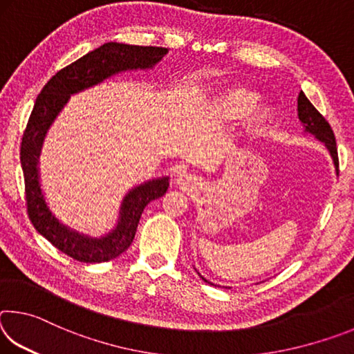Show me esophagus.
Instances as JSON below:
<instances>
[{
  "mask_svg": "<svg viewBox=\"0 0 354 354\" xmlns=\"http://www.w3.org/2000/svg\"><path fill=\"white\" fill-rule=\"evenodd\" d=\"M178 184L181 185L184 190H192V189H196V185H200V179L198 176L194 175V173L184 171L178 176Z\"/></svg>",
  "mask_w": 354,
  "mask_h": 354,
  "instance_id": "1",
  "label": "esophagus"
}]
</instances>
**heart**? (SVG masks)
Wrapping results in <instances>:
<instances>
[{
	"mask_svg": "<svg viewBox=\"0 0 354 354\" xmlns=\"http://www.w3.org/2000/svg\"><path fill=\"white\" fill-rule=\"evenodd\" d=\"M259 101V95L245 88H234L227 92L223 98L220 100V112L227 118H242L243 115L253 109ZM270 117V107L268 106H257L251 113V120L254 123H263Z\"/></svg>",
	"mask_w": 354,
	"mask_h": 354,
	"instance_id": "obj_1",
	"label": "heart"
}]
</instances>
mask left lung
Returning a JSON list of instances; mask_svg holds the SVG:
<instances>
[{
	"label": "left lung",
	"mask_w": 354,
	"mask_h": 354,
	"mask_svg": "<svg viewBox=\"0 0 354 354\" xmlns=\"http://www.w3.org/2000/svg\"><path fill=\"white\" fill-rule=\"evenodd\" d=\"M297 111H298V118H299V122H301V127H303V133L310 134L313 137H315L317 140L322 142L323 145H325L329 156H331V159H333L335 175H339L337 148H335V137H334L331 127H329L326 120L322 117V113L315 109L313 103H310V101L306 98V95H304L303 92H299V95H298ZM196 273H198L200 278L205 279L206 283L215 286L214 283H211V281L203 277L198 270H196ZM227 289H230V287H227Z\"/></svg>",
	"instance_id": "8db88e82"
}]
</instances>
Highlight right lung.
Listing matches in <instances>:
<instances>
[{
  "label": "right lung",
  "instance_id": "add662e5",
  "mask_svg": "<svg viewBox=\"0 0 354 354\" xmlns=\"http://www.w3.org/2000/svg\"><path fill=\"white\" fill-rule=\"evenodd\" d=\"M169 50L107 41L51 77L35 100L21 139L20 162L25 176L28 214L46 241L80 262H106L127 251L136 236L140 215L149 201L160 198L170 176H158L131 187L118 207L115 225L104 236L92 237L68 226L48 205L40 183V154L48 131L67 106L71 95L92 88L111 77L137 70H153Z\"/></svg>",
  "mask_w": 354,
  "mask_h": 354
}]
</instances>
